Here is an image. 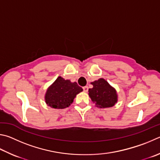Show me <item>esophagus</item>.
<instances>
[{
	"label": "esophagus",
	"mask_w": 160,
	"mask_h": 160,
	"mask_svg": "<svg viewBox=\"0 0 160 160\" xmlns=\"http://www.w3.org/2000/svg\"><path fill=\"white\" fill-rule=\"evenodd\" d=\"M82 89H83V90H84V92H87L88 91V86L83 87Z\"/></svg>",
	"instance_id": "esophagus-1"
}]
</instances>
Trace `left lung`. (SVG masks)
Here are the masks:
<instances>
[{"mask_svg":"<svg viewBox=\"0 0 160 160\" xmlns=\"http://www.w3.org/2000/svg\"><path fill=\"white\" fill-rule=\"evenodd\" d=\"M93 88L89 89V96L93 102L99 108H109L117 103L115 89L103 78L91 83Z\"/></svg>","mask_w":160,"mask_h":160,"instance_id":"1","label":"left lung"}]
</instances>
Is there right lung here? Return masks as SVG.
<instances>
[{
	"label": "right lung",
	"instance_id": "obj_1",
	"mask_svg": "<svg viewBox=\"0 0 160 160\" xmlns=\"http://www.w3.org/2000/svg\"><path fill=\"white\" fill-rule=\"evenodd\" d=\"M82 91V88L77 82L58 77L46 92L45 102L51 108H65L71 105L75 96Z\"/></svg>",
	"mask_w": 160,
	"mask_h": 160
}]
</instances>
